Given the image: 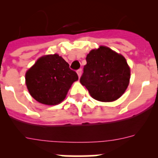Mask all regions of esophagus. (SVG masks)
I'll list each match as a JSON object with an SVG mask.
<instances>
[{"instance_id": "34e87169", "label": "esophagus", "mask_w": 158, "mask_h": 158, "mask_svg": "<svg viewBox=\"0 0 158 158\" xmlns=\"http://www.w3.org/2000/svg\"><path fill=\"white\" fill-rule=\"evenodd\" d=\"M81 73H82V69H78V70L77 71V75H78V77H80L81 75Z\"/></svg>"}]
</instances>
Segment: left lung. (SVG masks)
I'll return each instance as SVG.
<instances>
[{"label": "left lung", "mask_w": 158, "mask_h": 158, "mask_svg": "<svg viewBox=\"0 0 158 158\" xmlns=\"http://www.w3.org/2000/svg\"><path fill=\"white\" fill-rule=\"evenodd\" d=\"M80 82L90 96L101 102H112L123 96L131 78L126 58L106 46L93 49L86 56Z\"/></svg>", "instance_id": "1"}]
</instances>
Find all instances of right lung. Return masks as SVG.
<instances>
[{
    "instance_id": "obj_1",
    "label": "right lung",
    "mask_w": 158,
    "mask_h": 158,
    "mask_svg": "<svg viewBox=\"0 0 158 158\" xmlns=\"http://www.w3.org/2000/svg\"><path fill=\"white\" fill-rule=\"evenodd\" d=\"M78 80L75 71L58 54L38 58L25 73V84L31 96L39 103L57 105L62 103L73 83Z\"/></svg>"
}]
</instances>
